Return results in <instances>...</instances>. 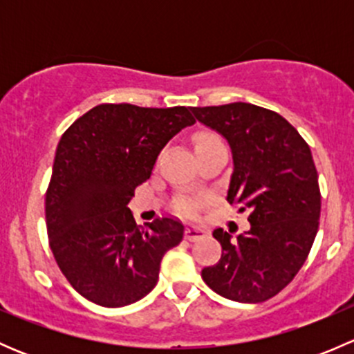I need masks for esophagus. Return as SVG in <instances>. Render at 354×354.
Instances as JSON below:
<instances>
[{
	"instance_id": "esophagus-1",
	"label": "esophagus",
	"mask_w": 354,
	"mask_h": 354,
	"mask_svg": "<svg viewBox=\"0 0 354 354\" xmlns=\"http://www.w3.org/2000/svg\"><path fill=\"white\" fill-rule=\"evenodd\" d=\"M205 234H207V231L202 230V227H198V226H188L187 230H185V238H187L188 241L200 240V238H203Z\"/></svg>"
}]
</instances>
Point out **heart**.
<instances>
[{"mask_svg": "<svg viewBox=\"0 0 354 354\" xmlns=\"http://www.w3.org/2000/svg\"><path fill=\"white\" fill-rule=\"evenodd\" d=\"M195 142H197V147H202V145L214 144V142H223V140H221V138L217 137L216 133H200ZM197 205H198V200L197 198H190V197L180 198V200H178V203H176L178 209H180L181 212H187V214L194 212V210L197 209Z\"/></svg>", "mask_w": 354, "mask_h": 354, "instance_id": "b5f03b06", "label": "heart"}]
</instances>
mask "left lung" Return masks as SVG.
<instances>
[{"mask_svg":"<svg viewBox=\"0 0 354 354\" xmlns=\"http://www.w3.org/2000/svg\"><path fill=\"white\" fill-rule=\"evenodd\" d=\"M192 111L230 142L234 169L227 200L250 210V230L236 240L214 230L223 255L203 267L202 279L233 301H266L295 279L317 236L320 188L312 151L276 111L248 102Z\"/></svg>","mask_w":354,"mask_h":354,"instance_id":"obj_1","label":"left lung"}]
</instances>
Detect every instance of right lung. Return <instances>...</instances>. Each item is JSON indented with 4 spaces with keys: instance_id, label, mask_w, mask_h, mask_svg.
I'll return each instance as SVG.
<instances>
[{
    "instance_id": "obj_1",
    "label": "right lung",
    "mask_w": 354,
    "mask_h": 354,
    "mask_svg": "<svg viewBox=\"0 0 354 354\" xmlns=\"http://www.w3.org/2000/svg\"><path fill=\"white\" fill-rule=\"evenodd\" d=\"M190 109L99 104L78 118L56 149L46 192L49 246L68 283L108 308L154 289L164 253L183 224L157 217L138 227L128 202L152 174L164 145L194 124Z\"/></svg>"
}]
</instances>
